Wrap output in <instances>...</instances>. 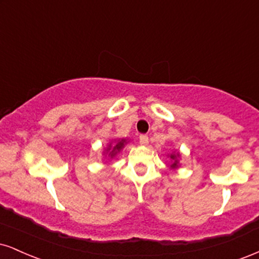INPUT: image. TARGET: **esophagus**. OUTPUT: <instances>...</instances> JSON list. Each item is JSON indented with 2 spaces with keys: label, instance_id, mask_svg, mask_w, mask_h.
Here are the masks:
<instances>
[{
  "label": "esophagus",
  "instance_id": "obj_1",
  "mask_svg": "<svg viewBox=\"0 0 259 259\" xmlns=\"http://www.w3.org/2000/svg\"><path fill=\"white\" fill-rule=\"evenodd\" d=\"M139 142L142 143L143 145H148L149 144V137L146 135H140L139 136Z\"/></svg>",
  "mask_w": 259,
  "mask_h": 259
}]
</instances>
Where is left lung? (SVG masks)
<instances>
[{
  "label": "left lung",
  "instance_id": "left-lung-1",
  "mask_svg": "<svg viewBox=\"0 0 259 259\" xmlns=\"http://www.w3.org/2000/svg\"><path fill=\"white\" fill-rule=\"evenodd\" d=\"M179 154H171L170 155V159L173 162H171V164H170V168H178L179 167V161H178V157H179Z\"/></svg>",
  "mask_w": 259,
  "mask_h": 259
}]
</instances>
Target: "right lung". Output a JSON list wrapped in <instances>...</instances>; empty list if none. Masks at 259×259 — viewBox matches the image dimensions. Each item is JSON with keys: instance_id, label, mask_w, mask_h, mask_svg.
<instances>
[{"instance_id": "1", "label": "right lung", "mask_w": 259, "mask_h": 259, "mask_svg": "<svg viewBox=\"0 0 259 259\" xmlns=\"http://www.w3.org/2000/svg\"><path fill=\"white\" fill-rule=\"evenodd\" d=\"M126 143H127L126 139H121V140L119 139L116 143H115L114 145H111V144L108 145V148H107V156H108V157L113 158L115 155H117V152L121 151V149L123 148Z\"/></svg>"}]
</instances>
